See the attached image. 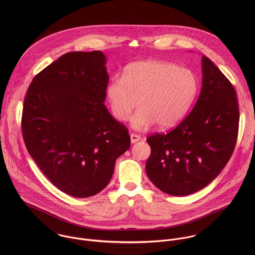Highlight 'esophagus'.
I'll use <instances>...</instances> for the list:
<instances>
[{
    "label": "esophagus",
    "mask_w": 255,
    "mask_h": 255,
    "mask_svg": "<svg viewBox=\"0 0 255 255\" xmlns=\"http://www.w3.org/2000/svg\"><path fill=\"white\" fill-rule=\"evenodd\" d=\"M140 139H141L140 135L135 134V133H131V134H130V141H131V143H136V142L139 141Z\"/></svg>",
    "instance_id": "34e87169"
}]
</instances>
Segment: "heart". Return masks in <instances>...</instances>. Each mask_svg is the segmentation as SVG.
I'll use <instances>...</instances> for the list:
<instances>
[{"instance_id": "b5f03b06", "label": "heart", "mask_w": 255, "mask_h": 255, "mask_svg": "<svg viewBox=\"0 0 255 255\" xmlns=\"http://www.w3.org/2000/svg\"><path fill=\"white\" fill-rule=\"evenodd\" d=\"M198 78L191 70L170 62L146 60L129 64L124 77L113 76L107 87L111 112L126 122L131 112V126L144 130L154 125L168 129L179 125L198 92Z\"/></svg>"}]
</instances>
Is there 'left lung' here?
I'll use <instances>...</instances> for the list:
<instances>
[{
  "label": "left lung",
  "instance_id": "1",
  "mask_svg": "<svg viewBox=\"0 0 255 255\" xmlns=\"http://www.w3.org/2000/svg\"><path fill=\"white\" fill-rule=\"evenodd\" d=\"M202 88L188 116L168 133L147 137L146 174L170 195L194 193L212 182L237 143L240 112L230 80L202 56Z\"/></svg>",
  "mask_w": 255,
  "mask_h": 255
}]
</instances>
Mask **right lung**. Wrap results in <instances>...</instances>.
Returning a JSON list of instances; mask_svg holds the SVG:
<instances>
[{
	"instance_id": "obj_1",
	"label": "right lung",
	"mask_w": 255,
	"mask_h": 255,
	"mask_svg": "<svg viewBox=\"0 0 255 255\" xmlns=\"http://www.w3.org/2000/svg\"><path fill=\"white\" fill-rule=\"evenodd\" d=\"M105 64L101 51L67 53L34 76L23 103L28 153L50 182L74 197L103 190L130 146L128 128L104 105Z\"/></svg>"
}]
</instances>
